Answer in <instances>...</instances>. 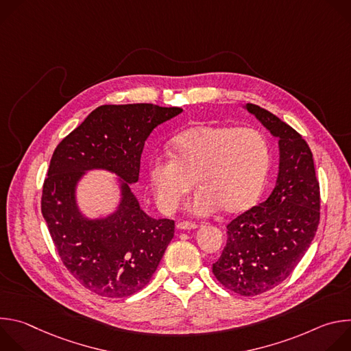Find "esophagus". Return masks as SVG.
Returning <instances> with one entry per match:
<instances>
[{
    "instance_id": "34e87169",
    "label": "esophagus",
    "mask_w": 351,
    "mask_h": 351,
    "mask_svg": "<svg viewBox=\"0 0 351 351\" xmlns=\"http://www.w3.org/2000/svg\"><path fill=\"white\" fill-rule=\"evenodd\" d=\"M176 228L178 229H180V230H191V229H195L197 228V225L195 223H193V222H178L176 223Z\"/></svg>"
}]
</instances>
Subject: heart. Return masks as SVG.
Listing matches in <instances>:
<instances>
[{"instance_id": "obj_1", "label": "heart", "mask_w": 351, "mask_h": 351, "mask_svg": "<svg viewBox=\"0 0 351 351\" xmlns=\"http://www.w3.org/2000/svg\"><path fill=\"white\" fill-rule=\"evenodd\" d=\"M172 156L156 157L149 164L158 207L172 213L195 184L190 211L208 215L219 208L237 214L252 207L260 195L271 161L265 136L250 128L198 125L179 133Z\"/></svg>"}]
</instances>
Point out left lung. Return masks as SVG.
<instances>
[{
	"label": "left lung",
	"mask_w": 351,
	"mask_h": 351,
	"mask_svg": "<svg viewBox=\"0 0 351 351\" xmlns=\"http://www.w3.org/2000/svg\"><path fill=\"white\" fill-rule=\"evenodd\" d=\"M279 144L275 189L264 203L228 223V240L215 278L241 295H257L282 283L302 261L319 223V183L313 153L291 126L269 111L245 104Z\"/></svg>",
	"instance_id": "8db88e82"
}]
</instances>
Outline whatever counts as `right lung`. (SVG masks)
<instances>
[{"mask_svg":"<svg viewBox=\"0 0 351 351\" xmlns=\"http://www.w3.org/2000/svg\"><path fill=\"white\" fill-rule=\"evenodd\" d=\"M182 111L154 104L101 106L51 157L43 184V217L66 269L99 295L128 297L147 286L173 239L175 222L148 217L130 184L138 180L149 133ZM91 169L120 178V206L106 219H86L75 203L77 182Z\"/></svg>","mask_w":351,"mask_h":351,"instance_id":"add662e5","label":"right lung"}]
</instances>
